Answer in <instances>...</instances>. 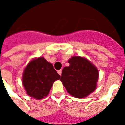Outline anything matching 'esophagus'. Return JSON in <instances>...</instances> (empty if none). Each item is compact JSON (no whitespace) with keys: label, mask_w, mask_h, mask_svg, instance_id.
<instances>
[{"label":"esophagus","mask_w":125,"mask_h":125,"mask_svg":"<svg viewBox=\"0 0 125 125\" xmlns=\"http://www.w3.org/2000/svg\"><path fill=\"white\" fill-rule=\"evenodd\" d=\"M62 70H60L57 71V73H59L60 76H62Z\"/></svg>","instance_id":"obj_1"}]
</instances>
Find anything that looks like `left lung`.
<instances>
[{
  "label": "left lung",
  "instance_id": "1",
  "mask_svg": "<svg viewBox=\"0 0 125 125\" xmlns=\"http://www.w3.org/2000/svg\"><path fill=\"white\" fill-rule=\"evenodd\" d=\"M70 66L63 69L60 80L68 93L82 98L94 92L96 87L98 72L88 60L74 56L69 60Z\"/></svg>",
  "mask_w": 125,
  "mask_h": 125
}]
</instances>
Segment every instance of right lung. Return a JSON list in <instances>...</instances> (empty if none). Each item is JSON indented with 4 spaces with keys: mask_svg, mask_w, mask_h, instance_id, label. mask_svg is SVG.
<instances>
[{
    "mask_svg": "<svg viewBox=\"0 0 125 125\" xmlns=\"http://www.w3.org/2000/svg\"><path fill=\"white\" fill-rule=\"evenodd\" d=\"M61 76L43 57L29 62L24 70L23 84L29 96L41 99L49 94L53 83Z\"/></svg>",
    "mask_w": 125,
    "mask_h": 125,
    "instance_id": "obj_1",
    "label": "right lung"
}]
</instances>
